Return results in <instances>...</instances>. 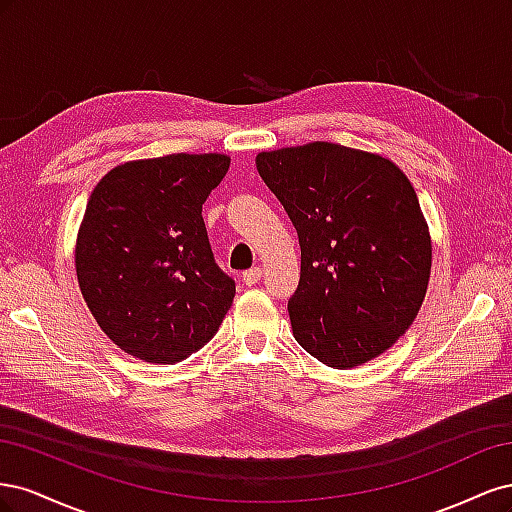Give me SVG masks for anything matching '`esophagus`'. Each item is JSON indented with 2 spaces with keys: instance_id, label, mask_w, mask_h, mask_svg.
Segmentation results:
<instances>
[{
  "instance_id": "1",
  "label": "esophagus",
  "mask_w": 512,
  "mask_h": 512,
  "mask_svg": "<svg viewBox=\"0 0 512 512\" xmlns=\"http://www.w3.org/2000/svg\"><path fill=\"white\" fill-rule=\"evenodd\" d=\"M260 277H262V269H260V267H252V269L243 271L241 280H243V284H245V286H254V284H258V282H260Z\"/></svg>"
}]
</instances>
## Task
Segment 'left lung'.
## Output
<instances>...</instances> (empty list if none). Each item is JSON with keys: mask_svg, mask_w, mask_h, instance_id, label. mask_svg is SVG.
Segmentation results:
<instances>
[{"mask_svg": "<svg viewBox=\"0 0 512 512\" xmlns=\"http://www.w3.org/2000/svg\"><path fill=\"white\" fill-rule=\"evenodd\" d=\"M256 168L299 235L294 339L335 369L376 359L408 331L429 284L412 183L391 160L322 141L262 151Z\"/></svg>", "mask_w": 512, "mask_h": 512, "instance_id": "obj_1", "label": "left lung"}]
</instances>
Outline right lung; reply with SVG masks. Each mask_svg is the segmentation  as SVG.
Instances as JSON below:
<instances>
[{"mask_svg":"<svg viewBox=\"0 0 512 512\" xmlns=\"http://www.w3.org/2000/svg\"><path fill=\"white\" fill-rule=\"evenodd\" d=\"M228 166L222 153L134 160L91 192L76 277L100 329L136 359H188L218 333L235 299V280L215 265L203 222Z\"/></svg>","mask_w":512,"mask_h":512,"instance_id":"1","label":"right lung"}]
</instances>
